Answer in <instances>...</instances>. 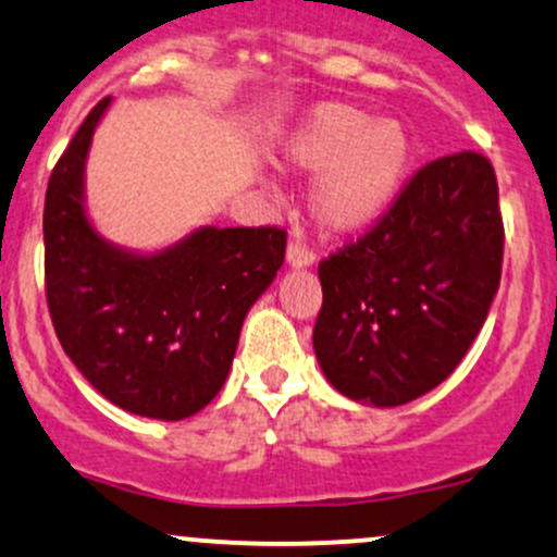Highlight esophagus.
I'll list each match as a JSON object with an SVG mask.
<instances>
[{"mask_svg":"<svg viewBox=\"0 0 557 557\" xmlns=\"http://www.w3.org/2000/svg\"><path fill=\"white\" fill-rule=\"evenodd\" d=\"M285 257H287V264H290V267H309V264H314L317 253H314V248L306 246L304 240H290V243H287Z\"/></svg>","mask_w":557,"mask_h":557,"instance_id":"obj_1","label":"esophagus"}]
</instances>
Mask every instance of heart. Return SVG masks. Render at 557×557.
Instances as JSON below:
<instances>
[{
    "label": "heart",
    "instance_id": "obj_1",
    "mask_svg": "<svg viewBox=\"0 0 557 557\" xmlns=\"http://www.w3.org/2000/svg\"><path fill=\"white\" fill-rule=\"evenodd\" d=\"M287 159L322 172L311 194L317 220L335 233L367 227L398 196L413 162L408 131L395 120H372L359 107H317L287 138Z\"/></svg>",
    "mask_w": 557,
    "mask_h": 557
}]
</instances>
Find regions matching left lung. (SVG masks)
Instances as JSON below:
<instances>
[{"instance_id":"left-lung-1","label":"left lung","mask_w":557,"mask_h":557,"mask_svg":"<svg viewBox=\"0 0 557 557\" xmlns=\"http://www.w3.org/2000/svg\"><path fill=\"white\" fill-rule=\"evenodd\" d=\"M503 214L476 151L413 172L361 238L319 261L314 350L332 387L403 406L453 374L500 287Z\"/></svg>"}]
</instances>
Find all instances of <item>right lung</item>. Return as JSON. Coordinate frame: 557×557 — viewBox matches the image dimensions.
Instances as JSON below:
<instances>
[{"label": "right lung", "instance_id": "1", "mask_svg": "<svg viewBox=\"0 0 557 557\" xmlns=\"http://www.w3.org/2000/svg\"><path fill=\"white\" fill-rule=\"evenodd\" d=\"M110 96L57 159L44 201V285L70 361L114 406L138 417H194L225 385L243 319L285 261L287 233L201 227L136 257L94 233L83 164Z\"/></svg>", "mask_w": 557, "mask_h": 557}]
</instances>
